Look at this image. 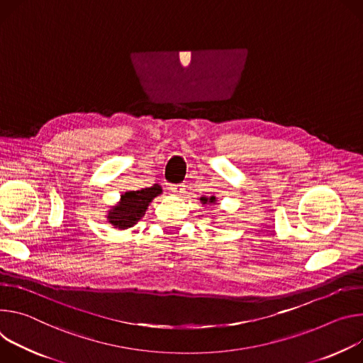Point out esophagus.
<instances>
[{
    "mask_svg": "<svg viewBox=\"0 0 363 363\" xmlns=\"http://www.w3.org/2000/svg\"><path fill=\"white\" fill-rule=\"evenodd\" d=\"M184 187H186V186L180 183V184H172L170 189H172V191H173L176 196H182V194L184 193V190H186Z\"/></svg>",
    "mask_w": 363,
    "mask_h": 363,
    "instance_id": "34e87169",
    "label": "esophagus"
}]
</instances>
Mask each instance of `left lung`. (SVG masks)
<instances>
[{
    "label": "left lung",
    "mask_w": 363,
    "mask_h": 363,
    "mask_svg": "<svg viewBox=\"0 0 363 363\" xmlns=\"http://www.w3.org/2000/svg\"><path fill=\"white\" fill-rule=\"evenodd\" d=\"M200 202H202L203 205L206 203H215L216 202V197L212 196V197H200Z\"/></svg>",
    "instance_id": "1"
}]
</instances>
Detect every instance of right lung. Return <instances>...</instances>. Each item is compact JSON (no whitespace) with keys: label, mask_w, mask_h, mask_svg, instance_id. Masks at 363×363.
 Instances as JSON below:
<instances>
[{"label":"right lung","mask_w":363,"mask_h":363,"mask_svg":"<svg viewBox=\"0 0 363 363\" xmlns=\"http://www.w3.org/2000/svg\"><path fill=\"white\" fill-rule=\"evenodd\" d=\"M160 193V184L124 193L121 196L119 203L109 211L106 216L108 222L118 229H127L134 226L144 216L151 200Z\"/></svg>","instance_id":"right-lung-1"}]
</instances>
